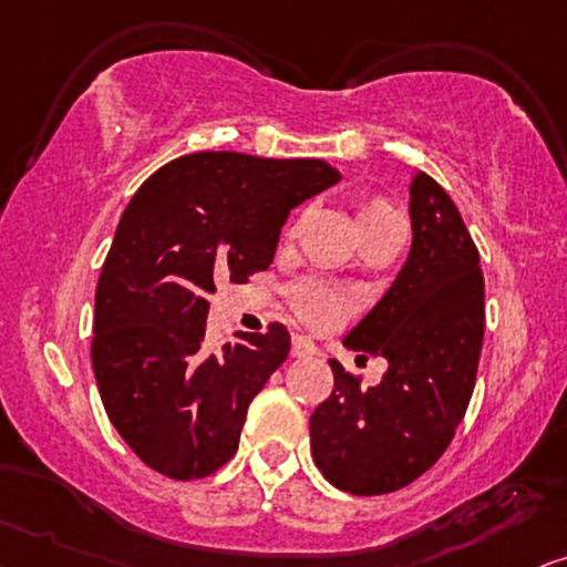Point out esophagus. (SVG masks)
I'll return each mask as SVG.
<instances>
[{
    "label": "esophagus",
    "mask_w": 567,
    "mask_h": 567,
    "mask_svg": "<svg viewBox=\"0 0 567 567\" xmlns=\"http://www.w3.org/2000/svg\"><path fill=\"white\" fill-rule=\"evenodd\" d=\"M292 355H296V358L317 355V346H313V342L308 340V337L296 334V337H292Z\"/></svg>",
    "instance_id": "1"
}]
</instances>
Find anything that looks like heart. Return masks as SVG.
I'll list each match as a JSON object with an SVG mask.
<instances>
[{"instance_id": "obj_1", "label": "heart", "mask_w": 567, "mask_h": 567, "mask_svg": "<svg viewBox=\"0 0 567 567\" xmlns=\"http://www.w3.org/2000/svg\"><path fill=\"white\" fill-rule=\"evenodd\" d=\"M398 217V212L382 198L361 200L355 212V227L358 233L369 230V227L379 225V221ZM290 303L296 313L306 324L327 329L342 321L350 311V298L342 290L332 288L327 282H317V279H303V282L292 285L290 288Z\"/></svg>"}]
</instances>
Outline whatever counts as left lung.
<instances>
[{
  "label": "left lung",
  "instance_id": "obj_1",
  "mask_svg": "<svg viewBox=\"0 0 567 567\" xmlns=\"http://www.w3.org/2000/svg\"><path fill=\"white\" fill-rule=\"evenodd\" d=\"M411 254L342 346L382 355L363 390L329 361L334 390L311 413L313 463L350 494L403 489L440 461L463 421L484 340V275L453 198L426 172L411 181Z\"/></svg>",
  "mask_w": 567,
  "mask_h": 567
}]
</instances>
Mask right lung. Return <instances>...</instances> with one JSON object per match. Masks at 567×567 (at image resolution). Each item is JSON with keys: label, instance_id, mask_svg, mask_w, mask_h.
<instances>
[{"label": "right lung", "instance_id": "add662e5", "mask_svg": "<svg viewBox=\"0 0 567 567\" xmlns=\"http://www.w3.org/2000/svg\"><path fill=\"white\" fill-rule=\"evenodd\" d=\"M340 177L321 159L200 152L135 190L96 285L91 361L112 426L156 474L204 478L235 455L290 334L269 324L209 353V296L267 269L290 212Z\"/></svg>", "mask_w": 567, "mask_h": 567}]
</instances>
